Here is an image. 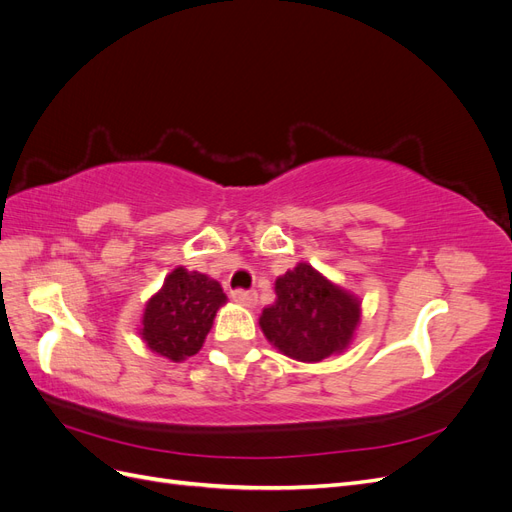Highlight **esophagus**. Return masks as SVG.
I'll return each instance as SVG.
<instances>
[{
	"mask_svg": "<svg viewBox=\"0 0 512 512\" xmlns=\"http://www.w3.org/2000/svg\"><path fill=\"white\" fill-rule=\"evenodd\" d=\"M232 299H235V303H239L243 307H254L258 301V294L254 290H235L232 292Z\"/></svg>",
	"mask_w": 512,
	"mask_h": 512,
	"instance_id": "esophagus-1",
	"label": "esophagus"
}]
</instances>
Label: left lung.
<instances>
[{
    "mask_svg": "<svg viewBox=\"0 0 512 512\" xmlns=\"http://www.w3.org/2000/svg\"><path fill=\"white\" fill-rule=\"evenodd\" d=\"M277 299L262 309L260 329L290 359L318 363L344 352L361 322V301L307 262L275 280Z\"/></svg>",
    "mask_w": 512,
    "mask_h": 512,
    "instance_id": "1",
    "label": "left lung"
}]
</instances>
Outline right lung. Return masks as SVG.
I'll return each instance as SVG.
<instances>
[{
	"label": "right lung",
	"instance_id": "1",
	"mask_svg": "<svg viewBox=\"0 0 512 512\" xmlns=\"http://www.w3.org/2000/svg\"><path fill=\"white\" fill-rule=\"evenodd\" d=\"M211 277L177 267L145 305L141 335L151 352L181 363L205 344L218 309L226 303Z\"/></svg>",
	"mask_w": 512,
	"mask_h": 512
}]
</instances>
